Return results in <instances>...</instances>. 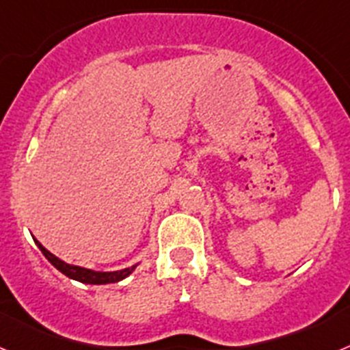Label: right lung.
<instances>
[{"label":"right lung","mask_w":350,"mask_h":350,"mask_svg":"<svg viewBox=\"0 0 350 350\" xmlns=\"http://www.w3.org/2000/svg\"><path fill=\"white\" fill-rule=\"evenodd\" d=\"M38 249L42 250L43 256L49 259V261L54 265L61 273H64L66 277L70 279H75L79 282L83 284H112V282H119V280L126 279L129 273L137 267H131V268H124V270H119V271H94V270H88V268H80V267H73V265H68V262L61 261L59 258H55L54 254H51L38 240H35Z\"/></svg>","instance_id":"obj_1"}]
</instances>
